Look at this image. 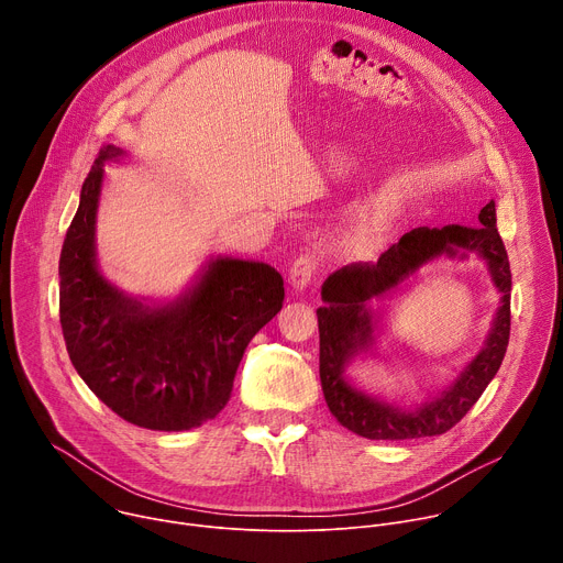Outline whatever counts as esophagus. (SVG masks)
<instances>
[{"label":"esophagus","instance_id":"34e87169","mask_svg":"<svg viewBox=\"0 0 563 563\" xmlns=\"http://www.w3.org/2000/svg\"><path fill=\"white\" fill-rule=\"evenodd\" d=\"M313 272H316V261L313 256L305 254L300 258L294 261L291 269H289V283L294 289H305L309 285V280L313 278Z\"/></svg>","mask_w":563,"mask_h":563}]
</instances>
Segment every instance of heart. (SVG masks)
<instances>
[{"label":"heart","mask_w":563,"mask_h":563,"mask_svg":"<svg viewBox=\"0 0 563 563\" xmlns=\"http://www.w3.org/2000/svg\"><path fill=\"white\" fill-rule=\"evenodd\" d=\"M394 218L396 211L391 205H374L369 207L358 227L352 233V243L354 247L363 250V252H376L383 247V243L387 240L391 227H394Z\"/></svg>","instance_id":"obj_1"}]
</instances>
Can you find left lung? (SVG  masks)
Returning a JSON list of instances; mask_svg holds the SVG:
<instances>
[{
	"instance_id": "1",
	"label": "left lung",
	"mask_w": 563,
	"mask_h": 563,
	"mask_svg": "<svg viewBox=\"0 0 563 563\" xmlns=\"http://www.w3.org/2000/svg\"><path fill=\"white\" fill-rule=\"evenodd\" d=\"M476 253L489 265L503 291L487 345L464 372L437 397L415 409H400L354 388L344 378L346 363L373 344V312L368 302L393 290L430 260ZM510 263L497 231V209L490 200L478 213V227H419L380 254L376 263H354L334 272L320 289L325 305L316 309L320 334V385L330 412L358 437L400 441L437 437L454 428L484 394L501 367L510 339Z\"/></svg>"
}]
</instances>
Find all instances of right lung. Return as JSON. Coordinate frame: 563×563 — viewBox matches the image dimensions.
Segmentation results:
<instances>
[{
  "label": "right lung",
  "instance_id": "obj_1",
  "mask_svg": "<svg viewBox=\"0 0 563 563\" xmlns=\"http://www.w3.org/2000/svg\"><path fill=\"white\" fill-rule=\"evenodd\" d=\"M107 144L79 194L59 256V323L73 367L120 419L159 432L211 421L231 396L250 341L280 311L283 276L240 258H211L167 305H144L98 269L96 218Z\"/></svg>",
  "mask_w": 563,
  "mask_h": 563
}]
</instances>
